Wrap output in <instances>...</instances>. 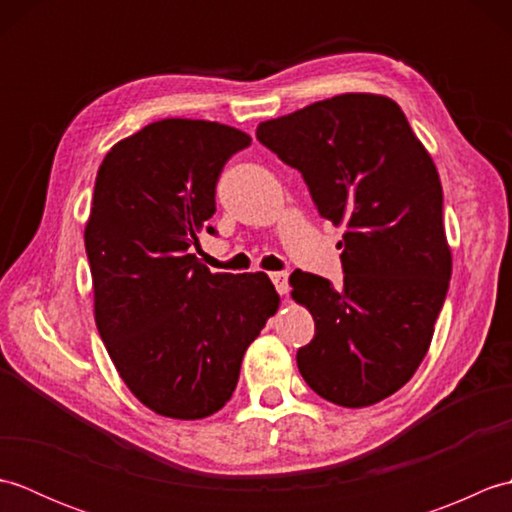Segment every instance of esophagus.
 Masks as SVG:
<instances>
[{
	"mask_svg": "<svg viewBox=\"0 0 512 512\" xmlns=\"http://www.w3.org/2000/svg\"><path fill=\"white\" fill-rule=\"evenodd\" d=\"M270 279H273V284H275L279 295H286V292H288V275L286 273H270Z\"/></svg>",
	"mask_w": 512,
	"mask_h": 512,
	"instance_id": "obj_1",
	"label": "esophagus"
}]
</instances>
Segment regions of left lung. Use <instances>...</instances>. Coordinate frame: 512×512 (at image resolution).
<instances>
[{
	"instance_id": "8db88e82",
	"label": "left lung",
	"mask_w": 512,
	"mask_h": 512,
	"mask_svg": "<svg viewBox=\"0 0 512 512\" xmlns=\"http://www.w3.org/2000/svg\"><path fill=\"white\" fill-rule=\"evenodd\" d=\"M257 140L301 173L312 202L345 224L343 284L292 273L314 339L299 347L303 380L341 407L391 396L416 372L451 279L442 184L400 107L341 94L257 127Z\"/></svg>"
}]
</instances>
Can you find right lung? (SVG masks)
I'll return each mask as SVG.
<instances>
[{
  "instance_id": "add662e5",
  "label": "right lung",
  "mask_w": 512,
  "mask_h": 512,
  "mask_svg": "<svg viewBox=\"0 0 512 512\" xmlns=\"http://www.w3.org/2000/svg\"><path fill=\"white\" fill-rule=\"evenodd\" d=\"M248 145L235 127L165 118L116 143L96 173L85 226L96 328L125 385L160 416L220 411L279 306L264 273L213 275L191 253L202 228L215 235V184Z\"/></svg>"
}]
</instances>
